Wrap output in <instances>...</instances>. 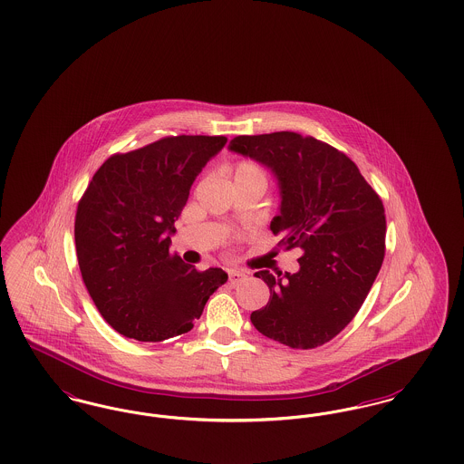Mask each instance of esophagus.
Instances as JSON below:
<instances>
[{
	"mask_svg": "<svg viewBox=\"0 0 464 464\" xmlns=\"http://www.w3.org/2000/svg\"><path fill=\"white\" fill-rule=\"evenodd\" d=\"M229 284L235 287V285H238L240 282H243L245 278H246V275L245 273H242V271H237V269H231L229 273Z\"/></svg>",
	"mask_w": 464,
	"mask_h": 464,
	"instance_id": "obj_1",
	"label": "esophagus"
}]
</instances>
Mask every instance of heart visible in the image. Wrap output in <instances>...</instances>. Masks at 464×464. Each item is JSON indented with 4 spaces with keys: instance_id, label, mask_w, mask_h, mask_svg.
I'll return each instance as SVG.
<instances>
[{
    "instance_id": "obj_1",
    "label": "heart",
    "mask_w": 464,
    "mask_h": 464,
    "mask_svg": "<svg viewBox=\"0 0 464 464\" xmlns=\"http://www.w3.org/2000/svg\"><path fill=\"white\" fill-rule=\"evenodd\" d=\"M237 177H265L263 170L252 163V161H240L235 169V179Z\"/></svg>"
}]
</instances>
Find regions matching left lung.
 Wrapping results in <instances>:
<instances>
[{
    "mask_svg": "<svg viewBox=\"0 0 464 464\" xmlns=\"http://www.w3.org/2000/svg\"><path fill=\"white\" fill-rule=\"evenodd\" d=\"M229 150L273 170L282 205L269 227L282 237L280 248L304 250L294 275L256 273L269 287V301L250 320L290 348L322 346L353 320L381 269L382 199L348 156L309 135H238Z\"/></svg>",
    "mask_w": 464,
    "mask_h": 464,
    "instance_id": "1",
    "label": "left lung"
}]
</instances>
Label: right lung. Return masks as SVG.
Returning <instances> with one entry per match:
<instances>
[{"instance_id":"right-lung-1","label":"right lung","mask_w":464,"mask_h":464,"mask_svg":"<svg viewBox=\"0 0 464 464\" xmlns=\"http://www.w3.org/2000/svg\"><path fill=\"white\" fill-rule=\"evenodd\" d=\"M227 139L170 135L110 156L78 201V265L102 318L125 337L160 343L193 329L226 284L221 267L198 271L170 254V235L191 184Z\"/></svg>"}]
</instances>
